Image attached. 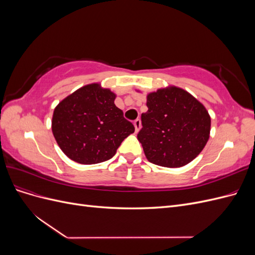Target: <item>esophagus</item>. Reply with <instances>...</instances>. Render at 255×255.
<instances>
[{
  "mask_svg": "<svg viewBox=\"0 0 255 255\" xmlns=\"http://www.w3.org/2000/svg\"><path fill=\"white\" fill-rule=\"evenodd\" d=\"M134 127H135V132L137 133L138 130H139L140 128H141V121L139 119H136L134 121Z\"/></svg>",
  "mask_w": 255,
  "mask_h": 255,
  "instance_id": "esophagus-1",
  "label": "esophagus"
}]
</instances>
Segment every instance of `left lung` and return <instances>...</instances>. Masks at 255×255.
Listing matches in <instances>:
<instances>
[{
    "mask_svg": "<svg viewBox=\"0 0 255 255\" xmlns=\"http://www.w3.org/2000/svg\"><path fill=\"white\" fill-rule=\"evenodd\" d=\"M146 106L137 138L150 163L179 168L195 159L210 138L211 117L203 104L171 86L149 94Z\"/></svg>",
    "mask_w": 255,
    "mask_h": 255,
    "instance_id": "1",
    "label": "left lung"
}]
</instances>
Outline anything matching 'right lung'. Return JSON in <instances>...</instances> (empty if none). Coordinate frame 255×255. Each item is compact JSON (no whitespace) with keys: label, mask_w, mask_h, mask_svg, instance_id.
Wrapping results in <instances>:
<instances>
[{"label":"right lung","mask_w":255,"mask_h":255,"mask_svg":"<svg viewBox=\"0 0 255 255\" xmlns=\"http://www.w3.org/2000/svg\"><path fill=\"white\" fill-rule=\"evenodd\" d=\"M116 95L99 84L86 85L55 107L52 132L66 155L84 165L111 159L134 133L132 122L115 105Z\"/></svg>","instance_id":"add662e5"}]
</instances>
